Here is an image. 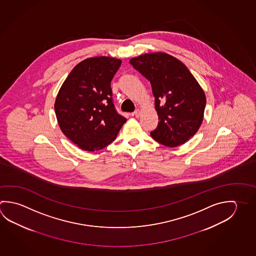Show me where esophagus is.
Wrapping results in <instances>:
<instances>
[{
	"label": "esophagus",
	"instance_id": "esophagus-1",
	"mask_svg": "<svg viewBox=\"0 0 256 256\" xmlns=\"http://www.w3.org/2000/svg\"><path fill=\"white\" fill-rule=\"evenodd\" d=\"M140 114H141V110H134V115L136 118H138L140 116Z\"/></svg>",
	"mask_w": 256,
	"mask_h": 256
}]
</instances>
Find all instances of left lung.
Here are the masks:
<instances>
[{
	"label": "left lung",
	"instance_id": "1",
	"mask_svg": "<svg viewBox=\"0 0 256 256\" xmlns=\"http://www.w3.org/2000/svg\"><path fill=\"white\" fill-rule=\"evenodd\" d=\"M150 82L160 122L150 134L158 143L175 148L186 143L202 125L206 96L192 74L166 53H148L130 60Z\"/></svg>",
	"mask_w": 256,
	"mask_h": 256
}]
</instances>
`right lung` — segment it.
Wrapping results in <instances>:
<instances>
[{"mask_svg":"<svg viewBox=\"0 0 256 256\" xmlns=\"http://www.w3.org/2000/svg\"><path fill=\"white\" fill-rule=\"evenodd\" d=\"M120 59L95 56L72 68L59 90L54 112L64 134L79 148L94 152L117 138L126 122L114 108L110 82Z\"/></svg>","mask_w":256,"mask_h":256,"instance_id":"1","label":"right lung"}]
</instances>
